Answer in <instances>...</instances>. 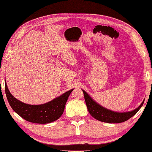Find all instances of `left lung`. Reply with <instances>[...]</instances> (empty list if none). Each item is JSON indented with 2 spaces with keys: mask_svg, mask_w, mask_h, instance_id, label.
Instances as JSON below:
<instances>
[{
  "mask_svg": "<svg viewBox=\"0 0 152 152\" xmlns=\"http://www.w3.org/2000/svg\"><path fill=\"white\" fill-rule=\"evenodd\" d=\"M83 93H84L87 109H88V111L91 115L99 121L107 122V123H120V122L126 121L129 118L133 117L140 110L143 105V103H144V101H143L137 109H134L132 111L125 112V113H118V112L110 111L109 109L102 107L95 102L87 94L86 91H83Z\"/></svg>",
  "mask_w": 152,
  "mask_h": 152,
  "instance_id": "8db88e82",
  "label": "left lung"
}]
</instances>
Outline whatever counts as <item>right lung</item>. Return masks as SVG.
Masks as SVG:
<instances>
[{"label": "right lung", "instance_id": "add662e5", "mask_svg": "<svg viewBox=\"0 0 152 152\" xmlns=\"http://www.w3.org/2000/svg\"><path fill=\"white\" fill-rule=\"evenodd\" d=\"M5 94L12 109L27 121L37 124H47L55 121L63 114L66 102L71 89L59 97L49 102L40 105L27 104L18 100L8 90L6 82L5 83Z\"/></svg>", "mask_w": 152, "mask_h": 152}]
</instances>
